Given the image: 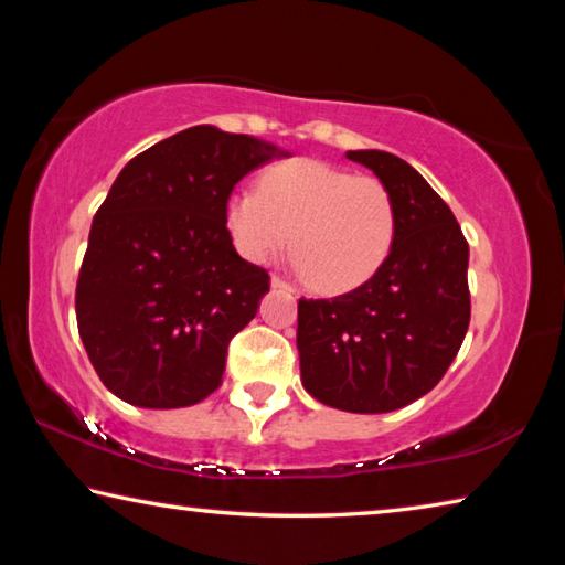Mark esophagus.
Wrapping results in <instances>:
<instances>
[{"mask_svg":"<svg viewBox=\"0 0 565 565\" xmlns=\"http://www.w3.org/2000/svg\"><path fill=\"white\" fill-rule=\"evenodd\" d=\"M271 286L274 289H294V286L286 279H281V276H271Z\"/></svg>","mask_w":565,"mask_h":565,"instance_id":"1","label":"esophagus"}]
</instances>
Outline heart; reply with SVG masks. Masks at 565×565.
<instances>
[{
	"label": "heart",
	"instance_id": "heart-1",
	"mask_svg": "<svg viewBox=\"0 0 565 565\" xmlns=\"http://www.w3.org/2000/svg\"><path fill=\"white\" fill-rule=\"evenodd\" d=\"M224 224L236 252L254 264L274 259L291 234L303 281L321 294H343L386 264L396 206L376 177L294 159L266 169L259 191H234Z\"/></svg>",
	"mask_w": 565,
	"mask_h": 565
}]
</instances>
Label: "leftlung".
<instances>
[{
    "mask_svg": "<svg viewBox=\"0 0 565 565\" xmlns=\"http://www.w3.org/2000/svg\"><path fill=\"white\" fill-rule=\"evenodd\" d=\"M374 171L396 206L386 264L337 299L299 301L301 384L351 414H386L428 394L456 359L471 321L468 244L451 209L388 151H347Z\"/></svg>",
    "mask_w": 565,
    "mask_h": 565,
    "instance_id": "1",
    "label": "left lung"
}]
</instances>
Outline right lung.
Wrapping results in <instances>:
<instances>
[{
	"label": "right lung",
	"mask_w": 565,
	"mask_h": 565,
	"mask_svg": "<svg viewBox=\"0 0 565 565\" xmlns=\"http://www.w3.org/2000/svg\"><path fill=\"white\" fill-rule=\"evenodd\" d=\"M291 157L199 124L119 171L92 222L76 323L114 396L184 408L222 384L226 349L256 317L269 274L236 254L224 206L248 171Z\"/></svg>",
	"instance_id": "right-lung-1"
}]
</instances>
